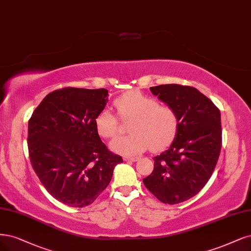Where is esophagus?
<instances>
[{
	"mask_svg": "<svg viewBox=\"0 0 251 251\" xmlns=\"http://www.w3.org/2000/svg\"><path fill=\"white\" fill-rule=\"evenodd\" d=\"M124 160L127 161V162H136V161H138V158L137 157H125Z\"/></svg>",
	"mask_w": 251,
	"mask_h": 251,
	"instance_id": "34e87169",
	"label": "esophagus"
}]
</instances>
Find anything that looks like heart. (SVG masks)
Here are the masks:
<instances>
[{
  "instance_id": "obj_1",
  "label": "heart",
  "mask_w": 251,
  "mask_h": 251,
  "mask_svg": "<svg viewBox=\"0 0 251 251\" xmlns=\"http://www.w3.org/2000/svg\"><path fill=\"white\" fill-rule=\"evenodd\" d=\"M117 114L129 119L128 135L114 138L111 150L126 155L142 152L151 148L159 151L167 146L177 133L179 119L176 110L139 91H129L114 100ZM96 128L102 138H112L118 133V118L108 109L96 117Z\"/></svg>"
}]
</instances>
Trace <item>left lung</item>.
<instances>
[{"mask_svg": "<svg viewBox=\"0 0 251 251\" xmlns=\"http://www.w3.org/2000/svg\"><path fill=\"white\" fill-rule=\"evenodd\" d=\"M150 89L176 110L179 126L169 149L153 158V170L143 184L160 201L176 204L195 196L213 174L222 143L220 111L190 86L166 84Z\"/></svg>", "mask_w": 251, "mask_h": 251, "instance_id": "obj_1", "label": "left lung"}]
</instances>
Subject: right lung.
<instances>
[{
	"mask_svg": "<svg viewBox=\"0 0 251 251\" xmlns=\"http://www.w3.org/2000/svg\"><path fill=\"white\" fill-rule=\"evenodd\" d=\"M107 89L66 87L49 93L28 124L32 167L47 191L73 208L91 204L107 188L123 158L97 132Z\"/></svg>",
	"mask_w": 251,
	"mask_h": 251,
	"instance_id": "add662e5",
	"label": "right lung"
}]
</instances>
